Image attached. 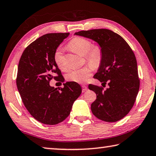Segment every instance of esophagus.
Listing matches in <instances>:
<instances>
[{
  "mask_svg": "<svg viewBox=\"0 0 156 156\" xmlns=\"http://www.w3.org/2000/svg\"><path fill=\"white\" fill-rule=\"evenodd\" d=\"M82 89H83V92H84L87 89V87L85 85H82Z\"/></svg>",
  "mask_w": 156,
  "mask_h": 156,
  "instance_id": "esophagus-1",
  "label": "esophagus"
}]
</instances>
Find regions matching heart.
Segmentation results:
<instances>
[{
    "label": "heart",
    "instance_id": "obj_1",
    "mask_svg": "<svg viewBox=\"0 0 156 156\" xmlns=\"http://www.w3.org/2000/svg\"><path fill=\"white\" fill-rule=\"evenodd\" d=\"M71 49L76 54L81 56H85L86 60L94 67H98L101 62L102 51L100 46L95 44L92 46L91 42L88 39L84 38H75L69 43ZM54 60L56 65L62 71H67L64 58L62 56V50L58 49L54 54ZM91 65L85 66L78 69L72 70L69 72L66 78L69 81L74 82L76 83H84L90 77L93 71Z\"/></svg>",
    "mask_w": 156,
    "mask_h": 156
}]
</instances>
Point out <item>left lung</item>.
Instances as JSON below:
<instances>
[{
    "instance_id": "1",
    "label": "left lung",
    "mask_w": 156,
    "mask_h": 156,
    "mask_svg": "<svg viewBox=\"0 0 156 156\" xmlns=\"http://www.w3.org/2000/svg\"><path fill=\"white\" fill-rule=\"evenodd\" d=\"M75 35L92 39L102 49V58L94 75L104 87L89 84L96 94L91 104L93 114L105 122H116L128 114L135 103L140 87L137 61L130 46L119 34L107 29L80 31Z\"/></svg>"
}]
</instances>
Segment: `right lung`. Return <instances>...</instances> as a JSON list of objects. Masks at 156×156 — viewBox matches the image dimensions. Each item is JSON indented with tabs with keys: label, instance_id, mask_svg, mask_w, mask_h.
<instances>
[{
	"label": "right lung",
	"instance_id": "1",
	"mask_svg": "<svg viewBox=\"0 0 156 156\" xmlns=\"http://www.w3.org/2000/svg\"><path fill=\"white\" fill-rule=\"evenodd\" d=\"M69 33L47 34L26 47L18 67L16 85L25 107L36 120L54 125L69 115L82 89L74 82H67L63 88L49 85L52 79L62 80L54 60L58 47Z\"/></svg>",
	"mask_w": 156,
	"mask_h": 156
}]
</instances>
